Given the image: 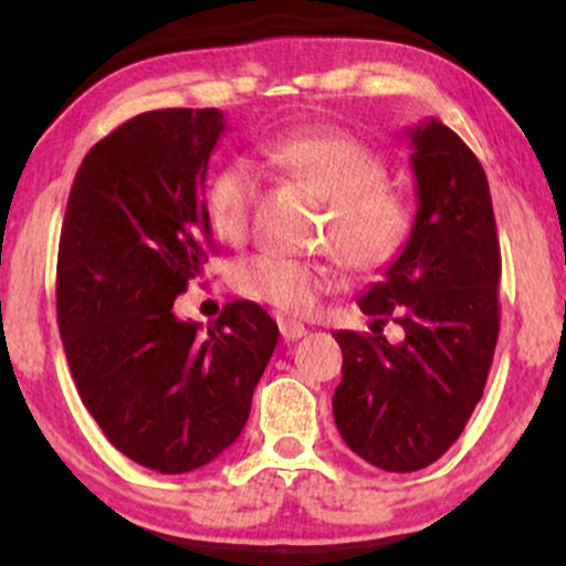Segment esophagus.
<instances>
[{"label": "esophagus", "mask_w": 566, "mask_h": 566, "mask_svg": "<svg viewBox=\"0 0 566 566\" xmlns=\"http://www.w3.org/2000/svg\"><path fill=\"white\" fill-rule=\"evenodd\" d=\"M279 329H282L284 340H301V337L308 335V329H305L301 322H292V319L279 322Z\"/></svg>", "instance_id": "34e87169"}]
</instances>
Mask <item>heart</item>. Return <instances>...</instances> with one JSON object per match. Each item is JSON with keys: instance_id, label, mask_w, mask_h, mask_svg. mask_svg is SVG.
Returning a JSON list of instances; mask_svg holds the SVG:
<instances>
[{"instance_id": "obj_1", "label": "heart", "mask_w": 566, "mask_h": 566, "mask_svg": "<svg viewBox=\"0 0 566 566\" xmlns=\"http://www.w3.org/2000/svg\"><path fill=\"white\" fill-rule=\"evenodd\" d=\"M271 165L329 201L322 242L356 274H373L401 255L412 233V205L386 184L388 170L373 148L335 129H295L263 146ZM258 193V172L247 159L220 167L207 188L210 223L223 239H242ZM335 284L333 265L287 255L247 258L233 269V287L247 301L279 314H308Z\"/></svg>"}]
</instances>
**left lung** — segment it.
<instances>
[{"mask_svg": "<svg viewBox=\"0 0 566 566\" xmlns=\"http://www.w3.org/2000/svg\"><path fill=\"white\" fill-rule=\"evenodd\" d=\"M409 242L359 297L369 333H333L343 350L337 431L350 452L394 473L426 469L463 433L500 329V244L482 161L439 119L409 127ZM388 321L402 327L396 344L381 335Z\"/></svg>", "mask_w": 566, "mask_h": 566, "instance_id": "1", "label": "left lung"}]
</instances>
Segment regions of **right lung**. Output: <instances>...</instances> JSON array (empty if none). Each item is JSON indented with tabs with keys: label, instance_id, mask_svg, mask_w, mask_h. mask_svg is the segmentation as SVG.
I'll return each mask as SVG.
<instances>
[{
	"label": "right lung",
	"instance_id": "right-lung-1",
	"mask_svg": "<svg viewBox=\"0 0 566 566\" xmlns=\"http://www.w3.org/2000/svg\"><path fill=\"white\" fill-rule=\"evenodd\" d=\"M226 119L161 108L116 127L76 170L57 247V327L84 407L135 463L188 473L239 439L279 327L223 305L199 333L172 303L210 242L205 180Z\"/></svg>",
	"mask_w": 566,
	"mask_h": 566
}]
</instances>
